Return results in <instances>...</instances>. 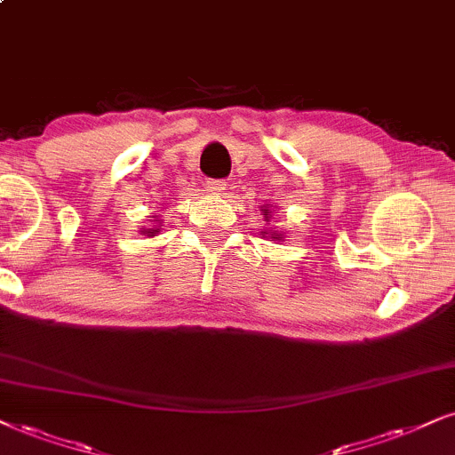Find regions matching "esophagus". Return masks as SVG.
Listing matches in <instances>:
<instances>
[{"mask_svg": "<svg viewBox=\"0 0 455 455\" xmlns=\"http://www.w3.org/2000/svg\"><path fill=\"white\" fill-rule=\"evenodd\" d=\"M205 188H208V193H212V195H224V191H227V182H224V180H208V182H205Z\"/></svg>", "mask_w": 455, "mask_h": 455, "instance_id": "obj_1", "label": "esophagus"}]
</instances>
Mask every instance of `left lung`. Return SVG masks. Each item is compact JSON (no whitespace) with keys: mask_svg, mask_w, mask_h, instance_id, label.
<instances>
[{"mask_svg":"<svg viewBox=\"0 0 455 455\" xmlns=\"http://www.w3.org/2000/svg\"><path fill=\"white\" fill-rule=\"evenodd\" d=\"M262 216H264V220H267V222H270V218H273V212H270V208H268V204L267 205H262ZM262 235H264V237H268L270 241H281V239H283V233H281V231H262Z\"/></svg>","mask_w":455,"mask_h":455,"instance_id":"8db88e82","label":"left lung"}]
</instances>
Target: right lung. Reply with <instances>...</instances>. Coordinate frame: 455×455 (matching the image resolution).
Masks as SVG:
<instances>
[{
  "label": "right lung",
  "mask_w": 455,
  "mask_h": 455,
  "mask_svg": "<svg viewBox=\"0 0 455 455\" xmlns=\"http://www.w3.org/2000/svg\"><path fill=\"white\" fill-rule=\"evenodd\" d=\"M151 227H142L140 228V235H147V237H157L159 231H161V220L157 216H151Z\"/></svg>",
  "instance_id": "obj_1"
}]
</instances>
